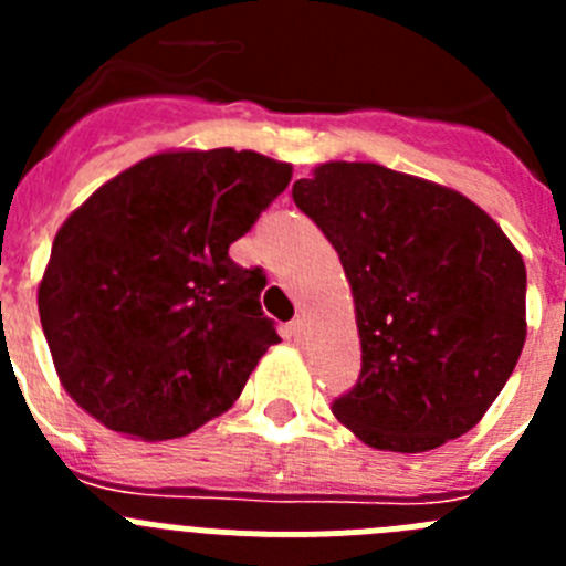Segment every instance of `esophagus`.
I'll return each instance as SVG.
<instances>
[{"label":"esophagus","instance_id":"34e87169","mask_svg":"<svg viewBox=\"0 0 566 566\" xmlns=\"http://www.w3.org/2000/svg\"><path fill=\"white\" fill-rule=\"evenodd\" d=\"M306 334H308V326L303 317L292 319V323L286 326V337L294 339V343H303V339H306Z\"/></svg>","mask_w":566,"mask_h":566}]
</instances>
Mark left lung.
<instances>
[{
    "label": "left lung",
    "mask_w": 566,
    "mask_h": 566,
    "mask_svg": "<svg viewBox=\"0 0 566 566\" xmlns=\"http://www.w3.org/2000/svg\"><path fill=\"white\" fill-rule=\"evenodd\" d=\"M292 198L337 249L363 371L332 405L368 448L433 451L496 402L527 337V269L462 192L368 161H326Z\"/></svg>",
    "instance_id": "left-lung-1"
}]
</instances>
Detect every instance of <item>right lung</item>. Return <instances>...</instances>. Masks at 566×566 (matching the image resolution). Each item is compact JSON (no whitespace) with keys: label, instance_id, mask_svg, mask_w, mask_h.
I'll return each instance as SVG.
<instances>
[{"label":"right lung","instance_id":"add662e5","mask_svg":"<svg viewBox=\"0 0 566 566\" xmlns=\"http://www.w3.org/2000/svg\"><path fill=\"white\" fill-rule=\"evenodd\" d=\"M292 181L252 149H164L67 214L39 280L59 382L115 433L178 439L221 417L269 345L266 277L229 247Z\"/></svg>","mask_w":566,"mask_h":566}]
</instances>
